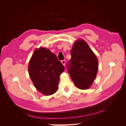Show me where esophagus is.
I'll use <instances>...</instances> for the list:
<instances>
[{
	"label": "esophagus",
	"instance_id": "34e87169",
	"mask_svg": "<svg viewBox=\"0 0 126 126\" xmlns=\"http://www.w3.org/2000/svg\"><path fill=\"white\" fill-rule=\"evenodd\" d=\"M62 63L63 64V66H65V64H66V60H62Z\"/></svg>",
	"mask_w": 126,
	"mask_h": 126
}]
</instances>
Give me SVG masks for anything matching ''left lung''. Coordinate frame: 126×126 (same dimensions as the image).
Here are the masks:
<instances>
[{
    "label": "left lung",
    "mask_w": 126,
    "mask_h": 126,
    "mask_svg": "<svg viewBox=\"0 0 126 126\" xmlns=\"http://www.w3.org/2000/svg\"><path fill=\"white\" fill-rule=\"evenodd\" d=\"M71 58L67 70L75 85L80 89H87L96 78L98 68L97 57L83 40L76 42L70 51Z\"/></svg>",
    "instance_id": "obj_1"
}]
</instances>
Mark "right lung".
<instances>
[{"mask_svg": "<svg viewBox=\"0 0 126 126\" xmlns=\"http://www.w3.org/2000/svg\"><path fill=\"white\" fill-rule=\"evenodd\" d=\"M63 64L49 49L40 48L34 51L29 62V76L36 88L46 96L58 89L59 76L64 71Z\"/></svg>", "mask_w": 126, "mask_h": 126, "instance_id": "1", "label": "right lung"}]
</instances>
